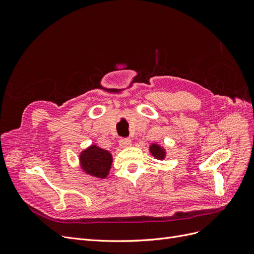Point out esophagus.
Wrapping results in <instances>:
<instances>
[{"label": "esophagus", "mask_w": 254, "mask_h": 254, "mask_svg": "<svg viewBox=\"0 0 254 254\" xmlns=\"http://www.w3.org/2000/svg\"><path fill=\"white\" fill-rule=\"evenodd\" d=\"M119 144L122 148H126V147H129V146H131V141L129 139H120Z\"/></svg>", "instance_id": "esophagus-1"}]
</instances>
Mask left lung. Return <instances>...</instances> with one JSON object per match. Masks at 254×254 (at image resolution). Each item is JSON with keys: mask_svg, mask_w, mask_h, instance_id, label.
I'll return each instance as SVG.
<instances>
[{"mask_svg": "<svg viewBox=\"0 0 254 254\" xmlns=\"http://www.w3.org/2000/svg\"><path fill=\"white\" fill-rule=\"evenodd\" d=\"M149 151H150L151 155L153 156V158H156L158 160H163L166 156L165 149L162 147V146H160L156 143H152L149 146Z\"/></svg>", "mask_w": 254, "mask_h": 254, "instance_id": "1", "label": "left lung"}]
</instances>
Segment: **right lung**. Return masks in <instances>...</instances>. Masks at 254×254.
<instances>
[{
	"label": "right lung",
	"mask_w": 254,
	"mask_h": 254,
	"mask_svg": "<svg viewBox=\"0 0 254 254\" xmlns=\"http://www.w3.org/2000/svg\"><path fill=\"white\" fill-rule=\"evenodd\" d=\"M112 155L96 145H91L79 155L81 170L96 178L105 179L108 176L112 165Z\"/></svg>",
	"instance_id": "right-lung-1"
}]
</instances>
